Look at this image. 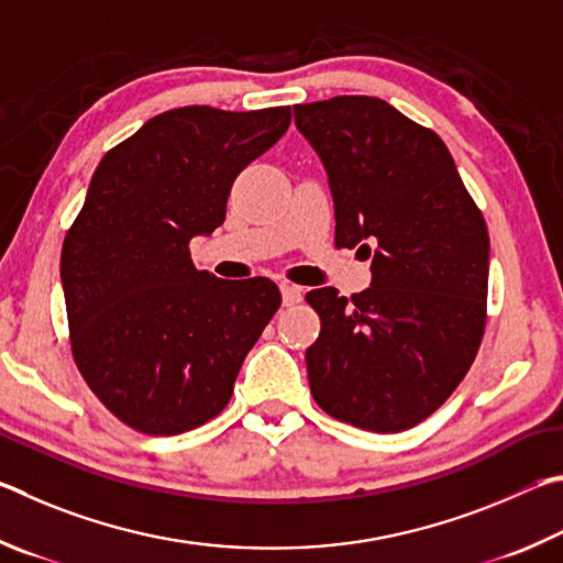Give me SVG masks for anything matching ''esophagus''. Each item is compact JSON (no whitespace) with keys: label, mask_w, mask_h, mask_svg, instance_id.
I'll list each match as a JSON object with an SVG mask.
<instances>
[{"label":"esophagus","mask_w":563,"mask_h":563,"mask_svg":"<svg viewBox=\"0 0 563 563\" xmlns=\"http://www.w3.org/2000/svg\"><path fill=\"white\" fill-rule=\"evenodd\" d=\"M301 287H294V284H282V301L284 307H294V303L301 301Z\"/></svg>","instance_id":"esophagus-1"}]
</instances>
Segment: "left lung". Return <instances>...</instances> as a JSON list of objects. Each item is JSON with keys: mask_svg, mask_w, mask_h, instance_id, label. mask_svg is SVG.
Returning <instances> with one entry per match:
<instances>
[{"mask_svg": "<svg viewBox=\"0 0 563 563\" xmlns=\"http://www.w3.org/2000/svg\"><path fill=\"white\" fill-rule=\"evenodd\" d=\"M329 173L336 246H373L351 299L313 289L311 396L331 418L400 432L432 416L475 361L487 323L489 234L448 145L373 96L294 106Z\"/></svg>", "mask_w": 563, "mask_h": 563, "instance_id": "1", "label": "left lung"}]
</instances>
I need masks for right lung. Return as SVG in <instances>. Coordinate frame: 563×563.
Returning a JSON list of instances; mask_svg holds the SVG:
<instances>
[{
  "label": "right lung",
  "instance_id": "add662e5",
  "mask_svg": "<svg viewBox=\"0 0 563 563\" xmlns=\"http://www.w3.org/2000/svg\"><path fill=\"white\" fill-rule=\"evenodd\" d=\"M291 108H173L103 155L62 250L68 339L96 398L145 435L220 416L282 303L276 284L195 269L234 177L287 133Z\"/></svg>",
  "mask_w": 563,
  "mask_h": 563
}]
</instances>
